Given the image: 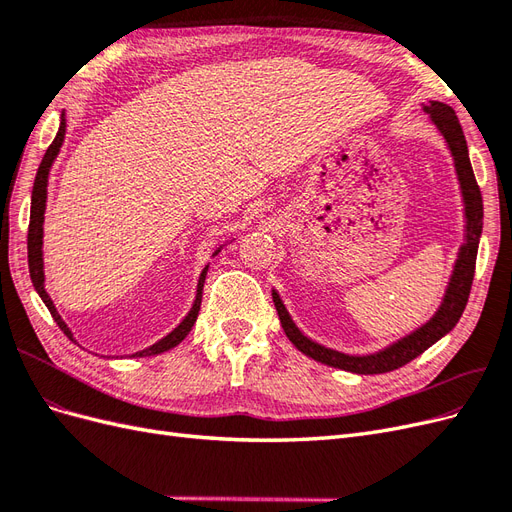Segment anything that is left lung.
Instances as JSON below:
<instances>
[{"label": "left lung", "mask_w": 512, "mask_h": 512, "mask_svg": "<svg viewBox=\"0 0 512 512\" xmlns=\"http://www.w3.org/2000/svg\"><path fill=\"white\" fill-rule=\"evenodd\" d=\"M421 106H423V113L429 115L427 121L431 123L433 130L442 136L448 153H451L459 192H461V203H463V243L459 245L453 273L448 277L444 297L427 322H423L421 327H416L408 335L395 339L393 344L369 354H348L342 350L322 346L314 342L312 337H307L297 324H294L292 316L288 314V309L280 297V292L273 288L271 290L273 303L277 309V316H280L286 337L294 344V348L301 350L305 356H309V359H314L318 363L352 371V374H361V376L386 374V371L404 367L406 363L416 359L418 354H423L429 346L436 344L438 339H442L446 333H451L455 329V324L459 322L463 309H466L472 280H474L478 243H480V235H483V196H480L478 183L474 179L466 136H463V130L459 126V119L453 108L438 100L421 102Z\"/></svg>", "instance_id": "obj_1"}]
</instances>
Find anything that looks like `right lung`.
I'll return each mask as SVG.
<instances>
[{"mask_svg":"<svg viewBox=\"0 0 512 512\" xmlns=\"http://www.w3.org/2000/svg\"><path fill=\"white\" fill-rule=\"evenodd\" d=\"M64 138H66V113L61 111V121H59V130H57V136L55 141L51 143V147L46 149L44 158L40 162V168L36 173V181H34V190H32V211H29V232H27V262H29V277H32V284L36 288V292L40 294L42 303L49 307V312L53 316V320L57 322V327L64 331L68 335V339H72L74 342V335L70 331L68 324L64 322V318L59 316L57 307L53 303V299L49 297V292H46L44 288V258H42V237H44V211H46V188H49V175H51V166L53 162L57 160L59 156V149L61 145H64ZM235 241V239H230ZM226 241V243H230ZM222 243L220 247H215V252L211 254L218 256L222 252V247L226 245ZM207 271H209V265H205V269L200 271V277H198V284H196V297H194V303L190 307V312L185 314V318L177 324V327L170 331L168 335H164L162 339H158L156 344H151L149 348L145 350H138L130 356H156V354H162L170 348H175L177 344H181L185 337H188V333L192 331L194 322L198 318V312H200V301H203V286H205V277H207Z\"/></svg>","mask_w":512,"mask_h":512,"instance_id":"1","label":"right lung"}]
</instances>
